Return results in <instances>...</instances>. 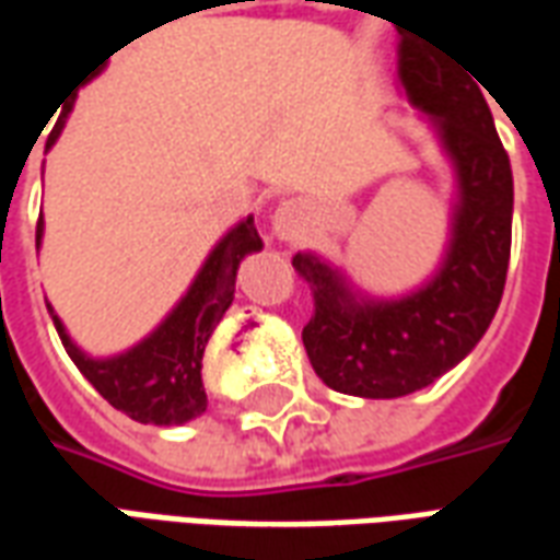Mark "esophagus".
Here are the masks:
<instances>
[{
    "label": "esophagus",
    "instance_id": "1",
    "mask_svg": "<svg viewBox=\"0 0 560 560\" xmlns=\"http://www.w3.org/2000/svg\"><path fill=\"white\" fill-rule=\"evenodd\" d=\"M305 219H308V209L303 200H284L272 212V233L279 240H296L303 233Z\"/></svg>",
    "mask_w": 560,
    "mask_h": 560
}]
</instances>
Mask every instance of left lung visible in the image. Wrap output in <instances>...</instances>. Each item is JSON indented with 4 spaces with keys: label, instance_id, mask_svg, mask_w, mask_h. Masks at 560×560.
I'll list each match as a JSON object with an SVG mask.
<instances>
[{
    "label": "left lung",
    "instance_id": "obj_1",
    "mask_svg": "<svg viewBox=\"0 0 560 560\" xmlns=\"http://www.w3.org/2000/svg\"><path fill=\"white\" fill-rule=\"evenodd\" d=\"M399 86L453 167L456 197L441 264L401 296L360 291L315 252H296L315 315L303 345L317 377L360 399H399L468 357L492 324L513 233V171L482 92L417 42L399 44Z\"/></svg>",
    "mask_w": 560,
    "mask_h": 560
}]
</instances>
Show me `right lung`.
I'll list each match as a JSON object with an SVG mask.
<instances>
[{
	"instance_id": "obj_1",
	"label": "right lung",
	"mask_w": 560,
	"mask_h": 560,
	"mask_svg": "<svg viewBox=\"0 0 560 560\" xmlns=\"http://www.w3.org/2000/svg\"><path fill=\"white\" fill-rule=\"evenodd\" d=\"M71 114V110H68ZM66 122H56L47 138V149L54 147L62 135ZM44 219H38L35 245L42 248ZM264 248V240L255 228V215L240 224L212 245V252L197 269L195 281L164 315L159 327L149 336L131 345L128 351L114 357H92L68 336L66 324L59 320L54 305L47 312L54 317V327L66 345L71 363L78 365L80 375L114 405L116 411L128 413L131 420L152 422V425H183L207 411V389L200 377L203 351L219 327L224 312L231 308L236 291V269L245 255H255Z\"/></svg>"
}]
</instances>
